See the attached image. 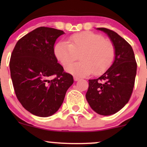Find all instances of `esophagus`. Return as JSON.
Segmentation results:
<instances>
[{
    "mask_svg": "<svg viewBox=\"0 0 147 147\" xmlns=\"http://www.w3.org/2000/svg\"><path fill=\"white\" fill-rule=\"evenodd\" d=\"M74 80H75V82H77V81L80 80V78H79V77H74Z\"/></svg>",
    "mask_w": 147,
    "mask_h": 147,
    "instance_id": "obj_1",
    "label": "esophagus"
}]
</instances>
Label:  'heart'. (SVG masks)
<instances>
[{
    "mask_svg": "<svg viewBox=\"0 0 147 147\" xmlns=\"http://www.w3.org/2000/svg\"><path fill=\"white\" fill-rule=\"evenodd\" d=\"M68 43L59 42L54 52L63 67L68 66L80 56L82 62L67 68L73 75L84 77L92 72L101 75L111 68L115 59L114 43L100 34L90 31L75 34L69 37Z\"/></svg>",
    "mask_w": 147,
    "mask_h": 147,
    "instance_id": "heart-1",
    "label": "heart"
}]
</instances>
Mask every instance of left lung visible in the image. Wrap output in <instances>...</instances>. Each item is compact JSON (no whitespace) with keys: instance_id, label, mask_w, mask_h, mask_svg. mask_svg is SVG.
Instances as JSON below:
<instances>
[{"instance_id":"left-lung-1","label":"left lung","mask_w":147,"mask_h":147,"mask_svg":"<svg viewBox=\"0 0 147 147\" xmlns=\"http://www.w3.org/2000/svg\"><path fill=\"white\" fill-rule=\"evenodd\" d=\"M110 37L116 49L111 68L98 79H89L86 97L91 109L102 115H113L129 101L134 88L137 63L132 47L115 32L97 28Z\"/></svg>"}]
</instances>
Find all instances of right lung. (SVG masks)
Returning a JSON list of instances; mask_svg holds the SVG:
<instances>
[{
    "label": "right lung",
    "mask_w": 147,
    "mask_h": 147,
    "mask_svg": "<svg viewBox=\"0 0 147 147\" xmlns=\"http://www.w3.org/2000/svg\"><path fill=\"white\" fill-rule=\"evenodd\" d=\"M63 34L40 27L20 38L11 55L10 74L16 97L24 109L38 117L55 113L74 82L54 52L57 38Z\"/></svg>",
    "instance_id": "obj_1"
}]
</instances>
